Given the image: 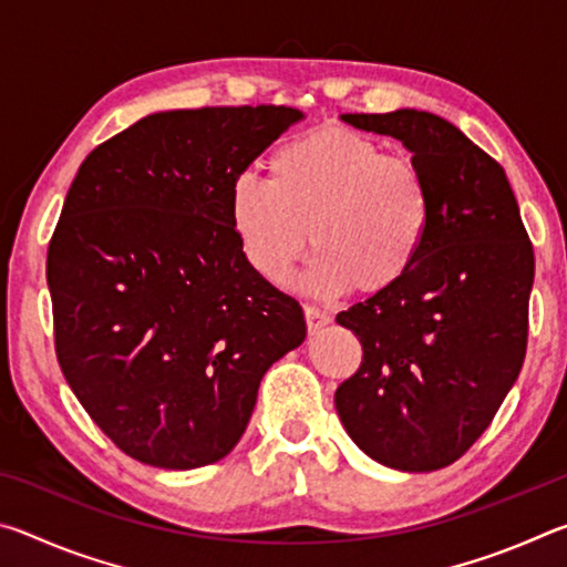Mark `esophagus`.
Listing matches in <instances>:
<instances>
[{"instance_id":"esophagus-1","label":"esophagus","mask_w":567,"mask_h":567,"mask_svg":"<svg viewBox=\"0 0 567 567\" xmlns=\"http://www.w3.org/2000/svg\"><path fill=\"white\" fill-rule=\"evenodd\" d=\"M305 320H307V330H310V334H315L318 330H322L324 324L332 322L328 312L320 310V307H312V305L305 307Z\"/></svg>"}]
</instances>
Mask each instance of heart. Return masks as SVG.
I'll use <instances>...</instances> for the list:
<instances>
[{
	"label": "heart",
	"instance_id": "obj_1",
	"mask_svg": "<svg viewBox=\"0 0 567 567\" xmlns=\"http://www.w3.org/2000/svg\"><path fill=\"white\" fill-rule=\"evenodd\" d=\"M227 215L262 280L282 282L310 237L318 255L305 290L375 297L395 290L417 265L435 205L415 159L388 155L360 132L320 127L272 152L270 179L237 175Z\"/></svg>",
	"mask_w": 567,
	"mask_h": 567
}]
</instances>
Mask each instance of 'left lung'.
<instances>
[{
    "instance_id": "obj_1",
    "label": "left lung",
    "mask_w": 567,
    "mask_h": 567,
    "mask_svg": "<svg viewBox=\"0 0 567 567\" xmlns=\"http://www.w3.org/2000/svg\"><path fill=\"white\" fill-rule=\"evenodd\" d=\"M412 152L433 192V229L395 290L338 315L362 362L334 408L364 455L433 473L485 433L520 375L535 257L505 169L455 124L420 110L342 114Z\"/></svg>"
}]
</instances>
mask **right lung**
<instances>
[{
    "mask_svg": "<svg viewBox=\"0 0 567 567\" xmlns=\"http://www.w3.org/2000/svg\"><path fill=\"white\" fill-rule=\"evenodd\" d=\"M295 107L155 112L94 147L47 252L56 360L124 455L165 470L223 460L270 364L300 348L295 297L243 257L229 185Z\"/></svg>",
    "mask_w": 567,
    "mask_h": 567,
    "instance_id": "obj_1",
    "label": "right lung"
}]
</instances>
